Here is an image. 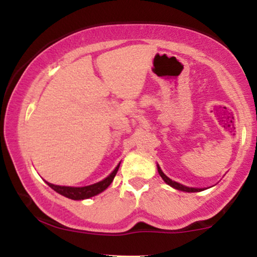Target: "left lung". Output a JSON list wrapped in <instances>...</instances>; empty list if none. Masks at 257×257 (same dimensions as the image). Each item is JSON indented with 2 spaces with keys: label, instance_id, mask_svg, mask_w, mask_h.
Masks as SVG:
<instances>
[{
  "label": "left lung",
  "instance_id": "8db88e82",
  "mask_svg": "<svg viewBox=\"0 0 257 257\" xmlns=\"http://www.w3.org/2000/svg\"><path fill=\"white\" fill-rule=\"evenodd\" d=\"M158 173H159V175L162 176V179H163L164 181H166L168 185H170V186H172V187L176 188V190H180V191H185V192H199V191H203L202 188H192V187H186V186H184V185H181V184H178V182L173 181V180H170L169 178H168L167 175H164V173L162 172V169H161V168H159V167H158Z\"/></svg>",
  "mask_w": 257,
  "mask_h": 257
}]
</instances>
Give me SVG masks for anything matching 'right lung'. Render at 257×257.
Masks as SVG:
<instances>
[{"label": "right lung", "instance_id": "right-lung-1", "mask_svg": "<svg viewBox=\"0 0 257 257\" xmlns=\"http://www.w3.org/2000/svg\"><path fill=\"white\" fill-rule=\"evenodd\" d=\"M119 164L116 167V169H114L113 172H112L110 175L107 176V178H106L105 180H102V181L96 182V184H94V185L84 186V187H69V186L53 185V184H49V182H47V184H48L49 187H52L55 192L63 194V196L67 197V198H70V199H75V200L87 199V198H90V197H93V196H96V194H99L100 192H102V191L106 190V188L111 185V182L113 181L117 172H118Z\"/></svg>", "mask_w": 257, "mask_h": 257}]
</instances>
